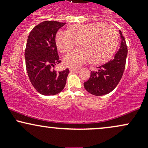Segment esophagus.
<instances>
[{"label":"esophagus","instance_id":"obj_1","mask_svg":"<svg viewBox=\"0 0 148 148\" xmlns=\"http://www.w3.org/2000/svg\"><path fill=\"white\" fill-rule=\"evenodd\" d=\"M77 70H79V69H75V68H69V71H70L71 72H75V71H77Z\"/></svg>","mask_w":148,"mask_h":148}]
</instances>
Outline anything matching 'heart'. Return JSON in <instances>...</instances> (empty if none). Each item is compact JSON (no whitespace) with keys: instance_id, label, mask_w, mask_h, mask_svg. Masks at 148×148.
Returning <instances> with one entry per match:
<instances>
[{"instance_id":"obj_1","label":"heart","mask_w":148,"mask_h":148,"mask_svg":"<svg viewBox=\"0 0 148 148\" xmlns=\"http://www.w3.org/2000/svg\"><path fill=\"white\" fill-rule=\"evenodd\" d=\"M59 52L67 53L76 43L79 48L64 58V64L79 67L89 60L92 64L108 62L116 51L119 35L111 25L100 22L69 25L65 33L58 32L55 37Z\"/></svg>"}]
</instances>
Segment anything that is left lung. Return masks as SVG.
Wrapping results in <instances>:
<instances>
[{"mask_svg":"<svg viewBox=\"0 0 148 148\" xmlns=\"http://www.w3.org/2000/svg\"><path fill=\"white\" fill-rule=\"evenodd\" d=\"M121 43L119 50L112 60L90 72V76L84 88L88 92L96 96L108 94L115 89L123 75L127 56V47L125 37L120 30Z\"/></svg>","mask_w":148,"mask_h":148,"instance_id":"1","label":"left lung"}]
</instances>
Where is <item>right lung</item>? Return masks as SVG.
Here are the masks:
<instances>
[{"label": "right lung", "mask_w": 148, "mask_h": 148, "mask_svg": "<svg viewBox=\"0 0 148 148\" xmlns=\"http://www.w3.org/2000/svg\"><path fill=\"white\" fill-rule=\"evenodd\" d=\"M65 23L43 21L33 28L25 50V67L32 85L43 95H55L64 89L69 71L56 72L53 67L59 60L55 37Z\"/></svg>", "instance_id": "right-lung-1"}]
</instances>
